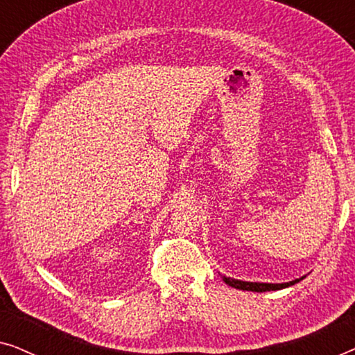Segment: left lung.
<instances>
[{"mask_svg": "<svg viewBox=\"0 0 355 355\" xmlns=\"http://www.w3.org/2000/svg\"><path fill=\"white\" fill-rule=\"evenodd\" d=\"M299 279H294V281H289V283H281V284H271V283H250V281H241V279H232V278H226V276H223V281L227 286H231V288H236V289H242V291H254V293H265V291H278V289H284V288H289V286H293L295 283H299Z\"/></svg>", "mask_w": 355, "mask_h": 355, "instance_id": "1", "label": "left lung"}]
</instances>
